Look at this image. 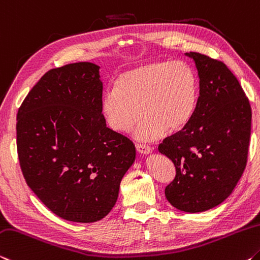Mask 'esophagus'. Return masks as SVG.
I'll use <instances>...</instances> for the list:
<instances>
[{
	"label": "esophagus",
	"instance_id": "34e87169",
	"mask_svg": "<svg viewBox=\"0 0 260 260\" xmlns=\"http://www.w3.org/2000/svg\"><path fill=\"white\" fill-rule=\"evenodd\" d=\"M136 148H137V151L140 153V154H150L152 152V148L147 145H144V144H137V145H136Z\"/></svg>",
	"mask_w": 260,
	"mask_h": 260
}]
</instances>
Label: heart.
Here are the masks:
<instances>
[{
    "instance_id": "1",
    "label": "heart",
    "mask_w": 260,
    "mask_h": 260,
    "mask_svg": "<svg viewBox=\"0 0 260 260\" xmlns=\"http://www.w3.org/2000/svg\"><path fill=\"white\" fill-rule=\"evenodd\" d=\"M199 80L184 62L154 61L123 71L101 99V113L115 133L134 131L135 139L152 142L166 131L177 133L192 120Z\"/></svg>"
}]
</instances>
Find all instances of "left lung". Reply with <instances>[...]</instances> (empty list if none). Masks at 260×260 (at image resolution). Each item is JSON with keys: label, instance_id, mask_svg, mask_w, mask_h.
<instances>
[{"label": "left lung", "instance_id": "8db88e82", "mask_svg": "<svg viewBox=\"0 0 260 260\" xmlns=\"http://www.w3.org/2000/svg\"><path fill=\"white\" fill-rule=\"evenodd\" d=\"M193 59L199 98L192 120L166 138L159 152L175 165L166 186L167 201L177 210L198 213L231 196L243 174L251 134V107L243 88L227 66L199 53Z\"/></svg>", "mask_w": 260, "mask_h": 260}]
</instances>
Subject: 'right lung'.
<instances>
[{"instance_id":"1","label":"right lung","mask_w":260,"mask_h":260,"mask_svg":"<svg viewBox=\"0 0 260 260\" xmlns=\"http://www.w3.org/2000/svg\"><path fill=\"white\" fill-rule=\"evenodd\" d=\"M100 67L52 69L17 114V152L27 185L59 218L95 222L117 201L136 159L134 143L106 125Z\"/></svg>"}]
</instances>
